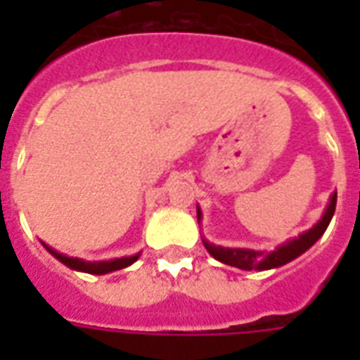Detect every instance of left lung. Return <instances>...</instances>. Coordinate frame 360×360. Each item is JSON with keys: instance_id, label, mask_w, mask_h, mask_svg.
I'll use <instances>...</instances> for the list:
<instances>
[{"instance_id": "8db88e82", "label": "left lung", "mask_w": 360, "mask_h": 360, "mask_svg": "<svg viewBox=\"0 0 360 360\" xmlns=\"http://www.w3.org/2000/svg\"><path fill=\"white\" fill-rule=\"evenodd\" d=\"M336 209V192L330 196V202L325 209L323 217L319 220L318 224H314L312 228L299 237L291 240H285L284 245H280L278 248H274L273 252H263V250H250V248H226V246H217L211 245L209 240L203 239V246L207 248V252L214 259L231 265V267L243 269V271H267V269L282 267L285 263H290L291 259H295L307 252L310 246L323 236L327 226H329L333 214ZM198 211V222L202 219V211L200 207Z\"/></svg>"}]
</instances>
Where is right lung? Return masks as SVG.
I'll use <instances>...</instances> for the list:
<instances>
[{"instance_id": "1", "label": "right lung", "mask_w": 360, "mask_h": 360, "mask_svg": "<svg viewBox=\"0 0 360 360\" xmlns=\"http://www.w3.org/2000/svg\"><path fill=\"white\" fill-rule=\"evenodd\" d=\"M44 245V243H42ZM50 254H52L56 259L67 265V267L75 269V271H82V273H89V274H106L112 273V271H120V269L129 267L132 263L140 257V254H136V256H129V257H117V259H108V262H86V259H78V257H69L65 256V254H59L52 248V246L44 245Z\"/></svg>"}]
</instances>
